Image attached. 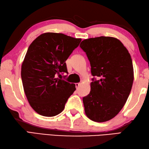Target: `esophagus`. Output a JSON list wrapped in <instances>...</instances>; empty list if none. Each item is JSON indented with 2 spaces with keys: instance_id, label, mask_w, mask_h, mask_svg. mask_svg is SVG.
Returning a JSON list of instances; mask_svg holds the SVG:
<instances>
[{
  "instance_id": "34e87169",
  "label": "esophagus",
  "mask_w": 149,
  "mask_h": 149,
  "mask_svg": "<svg viewBox=\"0 0 149 149\" xmlns=\"http://www.w3.org/2000/svg\"><path fill=\"white\" fill-rule=\"evenodd\" d=\"M79 86H80V83H75V87H76L77 89H78Z\"/></svg>"
}]
</instances>
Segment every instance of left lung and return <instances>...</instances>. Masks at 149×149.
Instances as JSON below:
<instances>
[{"label": "left lung", "instance_id": "obj_1", "mask_svg": "<svg viewBox=\"0 0 149 149\" xmlns=\"http://www.w3.org/2000/svg\"><path fill=\"white\" fill-rule=\"evenodd\" d=\"M80 47L90 61L93 76L90 92L83 99L85 113L93 121H108L121 111L130 94L134 80L131 55L113 37L84 40Z\"/></svg>", "mask_w": 149, "mask_h": 149}]
</instances>
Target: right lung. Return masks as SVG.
Wrapping results in <instances>:
<instances>
[{"mask_svg": "<svg viewBox=\"0 0 149 149\" xmlns=\"http://www.w3.org/2000/svg\"><path fill=\"white\" fill-rule=\"evenodd\" d=\"M81 42L62 33H46L34 40L22 65L24 92L32 108L44 116L61 113L75 84L66 82L65 61Z\"/></svg>", "mask_w": 149, "mask_h": 149, "instance_id": "1", "label": "right lung"}]
</instances>
